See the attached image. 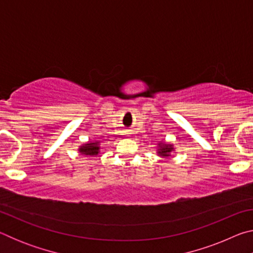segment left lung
Listing matches in <instances>:
<instances>
[{"label":"left lung","instance_id":"left-lung-1","mask_svg":"<svg viewBox=\"0 0 253 253\" xmlns=\"http://www.w3.org/2000/svg\"><path fill=\"white\" fill-rule=\"evenodd\" d=\"M158 155L162 156V157H168V156H170V152L174 151V147L173 145L170 144H162L160 143L158 144Z\"/></svg>","mask_w":253,"mask_h":253}]
</instances>
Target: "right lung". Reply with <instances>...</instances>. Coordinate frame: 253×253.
<instances>
[{
    "label": "right lung",
    "mask_w": 253,
    "mask_h": 253,
    "mask_svg": "<svg viewBox=\"0 0 253 253\" xmlns=\"http://www.w3.org/2000/svg\"><path fill=\"white\" fill-rule=\"evenodd\" d=\"M79 152L84 155H89V156H93V155H98V153L100 152V147H99V142H95V143H88L84 144L83 146L79 147Z\"/></svg>",
    "instance_id": "obj_1"
}]
</instances>
